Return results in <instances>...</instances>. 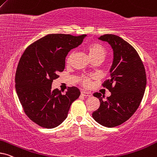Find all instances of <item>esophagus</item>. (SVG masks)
<instances>
[{
	"mask_svg": "<svg viewBox=\"0 0 157 157\" xmlns=\"http://www.w3.org/2000/svg\"><path fill=\"white\" fill-rule=\"evenodd\" d=\"M81 95L84 97H91V93L89 92V91H81Z\"/></svg>",
	"mask_w": 157,
	"mask_h": 157,
	"instance_id": "1",
	"label": "esophagus"
}]
</instances>
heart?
Wrapping results in <instances>:
<instances>
[{
  "label": "heart",
  "mask_w": 157,
  "mask_h": 157,
  "mask_svg": "<svg viewBox=\"0 0 157 157\" xmlns=\"http://www.w3.org/2000/svg\"><path fill=\"white\" fill-rule=\"evenodd\" d=\"M87 51H88L91 60L97 58L104 59L105 58L106 54H107L105 48L98 43H91L89 44L88 47H87ZM72 56L73 53H71L68 56V59H67V62L68 63L71 62ZM79 81L84 86H89V83H90V80H89V78L87 76H81Z\"/></svg>",
  "instance_id": "1"
}]
</instances>
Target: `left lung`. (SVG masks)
<instances>
[{
	"mask_svg": "<svg viewBox=\"0 0 157 157\" xmlns=\"http://www.w3.org/2000/svg\"><path fill=\"white\" fill-rule=\"evenodd\" d=\"M98 39L108 42L113 50L110 79L102 84L111 95L104 99L100 93L94 94L100 106L92 117L101 125L115 127L128 121L139 107L146 86V71L138 52L123 39L115 34H104Z\"/></svg>",
	"mask_w": 157,
	"mask_h": 157,
	"instance_id": "left-lung-1",
	"label": "left lung"
}]
</instances>
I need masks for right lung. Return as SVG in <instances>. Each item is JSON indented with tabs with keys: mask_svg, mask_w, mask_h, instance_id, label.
<instances>
[{
	"mask_svg": "<svg viewBox=\"0 0 157 157\" xmlns=\"http://www.w3.org/2000/svg\"><path fill=\"white\" fill-rule=\"evenodd\" d=\"M86 34H51L28 47L16 69V91L29 118L45 128H54L66 119L70 107L80 96L77 87L67 91L52 89V83L63 71L66 57L82 43Z\"/></svg>",
	"mask_w": 157,
	"mask_h": 157,
	"instance_id": "add662e5",
	"label": "right lung"
}]
</instances>
